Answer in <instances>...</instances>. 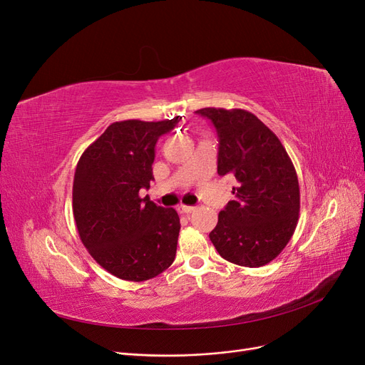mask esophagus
Segmentation results:
<instances>
[{
  "label": "esophagus",
  "instance_id": "34e87169",
  "mask_svg": "<svg viewBox=\"0 0 365 365\" xmlns=\"http://www.w3.org/2000/svg\"><path fill=\"white\" fill-rule=\"evenodd\" d=\"M178 210H180L181 213H184V215H189V213H193V212H195L196 207H192V205H180Z\"/></svg>",
  "mask_w": 365,
  "mask_h": 365
}]
</instances>
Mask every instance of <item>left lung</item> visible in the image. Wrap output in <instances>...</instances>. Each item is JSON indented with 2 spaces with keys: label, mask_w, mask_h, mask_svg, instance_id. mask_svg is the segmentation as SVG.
I'll use <instances>...</instances> for the list:
<instances>
[{
  "label": "left lung",
  "mask_w": 365,
  "mask_h": 365,
  "mask_svg": "<svg viewBox=\"0 0 365 365\" xmlns=\"http://www.w3.org/2000/svg\"><path fill=\"white\" fill-rule=\"evenodd\" d=\"M219 137L217 173L235 176V201L217 216L210 240L220 257L259 268L291 240L300 213V187L282 141L245 109L202 108Z\"/></svg>",
  "instance_id": "8db88e82"
}]
</instances>
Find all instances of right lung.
I'll use <instances>...</instances> for the list:
<instances>
[{"label":"right lung","mask_w":365,"mask_h":365,"mask_svg":"<svg viewBox=\"0 0 365 365\" xmlns=\"http://www.w3.org/2000/svg\"><path fill=\"white\" fill-rule=\"evenodd\" d=\"M178 121L180 115L115 121L76 165L73 215L81 240L103 269L121 280L153 279L175 260L178 213L138 192L153 180L157 140Z\"/></svg>","instance_id":"add662e5"}]
</instances>
